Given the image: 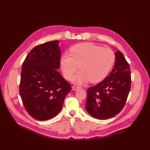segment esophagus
I'll list each match as a JSON object with an SVG mask.
<instances>
[{
    "label": "esophagus",
    "mask_w": 150,
    "mask_h": 150,
    "mask_svg": "<svg viewBox=\"0 0 150 150\" xmlns=\"http://www.w3.org/2000/svg\"><path fill=\"white\" fill-rule=\"evenodd\" d=\"M79 89H81V88L77 86H73L72 87V90L74 91H77V90H79Z\"/></svg>",
    "instance_id": "esophagus-1"
}]
</instances>
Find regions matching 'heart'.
<instances>
[{
    "instance_id": "obj_1",
    "label": "heart",
    "mask_w": 150,
    "mask_h": 150,
    "mask_svg": "<svg viewBox=\"0 0 150 150\" xmlns=\"http://www.w3.org/2000/svg\"><path fill=\"white\" fill-rule=\"evenodd\" d=\"M69 53L60 57V65L64 77L70 80L79 68L81 70L73 79L75 84H83L91 81L96 83L106 77L115 62V54L108 47L91 42L72 46Z\"/></svg>"
}]
</instances>
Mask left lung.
Listing matches in <instances>:
<instances>
[{
    "label": "left lung",
    "instance_id": "left-lung-1",
    "mask_svg": "<svg viewBox=\"0 0 150 150\" xmlns=\"http://www.w3.org/2000/svg\"><path fill=\"white\" fill-rule=\"evenodd\" d=\"M115 56V62L110 74L88 90L86 109L91 116L98 119H108L119 113L125 105L131 88L128 62L119 50Z\"/></svg>",
    "mask_w": 150,
    "mask_h": 150
}]
</instances>
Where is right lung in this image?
<instances>
[{"label":"right lung","mask_w":150,"mask_h":150,"mask_svg":"<svg viewBox=\"0 0 150 150\" xmlns=\"http://www.w3.org/2000/svg\"><path fill=\"white\" fill-rule=\"evenodd\" d=\"M59 40L35 47L22 64L19 92L27 112L35 119H52L62 109L71 88L57 71L61 57Z\"/></svg>","instance_id":"add662e5"}]
</instances>
